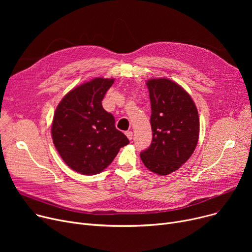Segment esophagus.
Instances as JSON below:
<instances>
[{"label": "esophagus", "instance_id": "34e87169", "mask_svg": "<svg viewBox=\"0 0 252 252\" xmlns=\"http://www.w3.org/2000/svg\"><path fill=\"white\" fill-rule=\"evenodd\" d=\"M126 137H127V139H128V140H131V139H133V131H131V130H127V131H126Z\"/></svg>", "mask_w": 252, "mask_h": 252}]
</instances>
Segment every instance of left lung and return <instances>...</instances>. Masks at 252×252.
<instances>
[{
    "label": "left lung",
    "instance_id": "8db88e82",
    "mask_svg": "<svg viewBox=\"0 0 252 252\" xmlns=\"http://www.w3.org/2000/svg\"><path fill=\"white\" fill-rule=\"evenodd\" d=\"M151 102L152 143L141 159L152 173L166 176L193 154L199 138V116L191 96L171 79L146 82Z\"/></svg>",
    "mask_w": 252,
    "mask_h": 252
}]
</instances>
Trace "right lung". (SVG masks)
<instances>
[{"label": "right lung", "instance_id": "1", "mask_svg": "<svg viewBox=\"0 0 252 252\" xmlns=\"http://www.w3.org/2000/svg\"><path fill=\"white\" fill-rule=\"evenodd\" d=\"M114 83L113 78L95 77L68 92L53 117V143L64 162L86 176L100 174L129 143L115 128L111 113L102 100Z\"/></svg>", "mask_w": 252, "mask_h": 252}]
</instances>
